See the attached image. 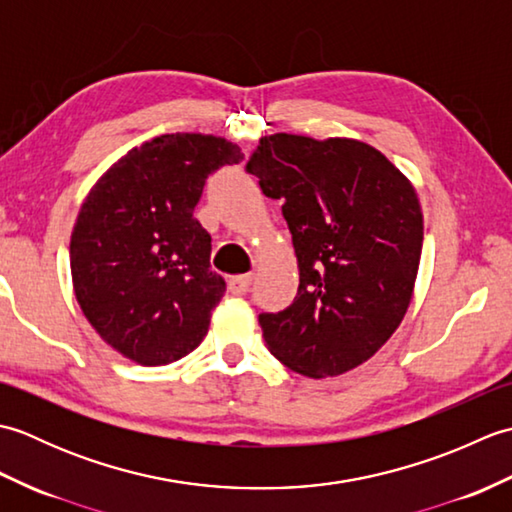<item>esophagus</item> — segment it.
<instances>
[{
    "mask_svg": "<svg viewBox=\"0 0 512 512\" xmlns=\"http://www.w3.org/2000/svg\"><path fill=\"white\" fill-rule=\"evenodd\" d=\"M250 281H253L250 275H237L228 281V290H231V295H246L250 288Z\"/></svg>",
    "mask_w": 512,
    "mask_h": 512,
    "instance_id": "34e87169",
    "label": "esophagus"
}]
</instances>
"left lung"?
Listing matches in <instances>:
<instances>
[{
	"instance_id": "obj_1",
	"label": "left lung",
	"mask_w": 512,
	"mask_h": 512,
	"mask_svg": "<svg viewBox=\"0 0 512 512\" xmlns=\"http://www.w3.org/2000/svg\"><path fill=\"white\" fill-rule=\"evenodd\" d=\"M246 171L284 204L299 262L297 297L259 314L268 350L310 378L350 372L409 308L422 253L416 191L380 151L350 138L264 136Z\"/></svg>"
}]
</instances>
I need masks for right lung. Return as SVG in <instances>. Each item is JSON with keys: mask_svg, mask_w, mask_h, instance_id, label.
Segmentation results:
<instances>
[{"mask_svg": "<svg viewBox=\"0 0 512 512\" xmlns=\"http://www.w3.org/2000/svg\"><path fill=\"white\" fill-rule=\"evenodd\" d=\"M242 158L224 138L165 134L129 151L85 198L70 242L74 295L129 361L173 363L209 332L226 284L193 209L206 178Z\"/></svg>", "mask_w": 512, "mask_h": 512, "instance_id": "add662e5", "label": "right lung"}]
</instances>
